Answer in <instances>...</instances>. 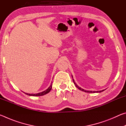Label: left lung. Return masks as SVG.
<instances>
[{"instance_id":"obj_1","label":"left lung","mask_w":126,"mask_h":126,"mask_svg":"<svg viewBox=\"0 0 126 126\" xmlns=\"http://www.w3.org/2000/svg\"><path fill=\"white\" fill-rule=\"evenodd\" d=\"M73 83H74V84H75V86L77 87V88L79 89V90H80V91H84V92H88V93H100V92H103V91H104V90H102V91H86V90H84V89H82V88H80V87H79L77 84L76 83H75V82H74V80L73 79Z\"/></svg>"}]
</instances>
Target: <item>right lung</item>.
I'll use <instances>...</instances> for the list:
<instances>
[{"label": "right lung", "instance_id": "1", "mask_svg": "<svg viewBox=\"0 0 126 126\" xmlns=\"http://www.w3.org/2000/svg\"><path fill=\"white\" fill-rule=\"evenodd\" d=\"M52 84H51L50 86L49 87V88L47 89H46V91L42 92L36 93V94H29V93H24H24L25 94H27V95H31V96H41V95H43L44 94H47L49 92L51 89H52Z\"/></svg>", "mask_w": 126, "mask_h": 126}]
</instances>
